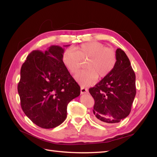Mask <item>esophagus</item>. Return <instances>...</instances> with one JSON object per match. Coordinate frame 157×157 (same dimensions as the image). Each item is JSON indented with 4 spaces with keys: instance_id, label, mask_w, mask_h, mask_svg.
<instances>
[{
    "instance_id": "1",
    "label": "esophagus",
    "mask_w": 157,
    "mask_h": 157,
    "mask_svg": "<svg viewBox=\"0 0 157 157\" xmlns=\"http://www.w3.org/2000/svg\"><path fill=\"white\" fill-rule=\"evenodd\" d=\"M81 94H86L88 93V90L84 87H81Z\"/></svg>"
}]
</instances>
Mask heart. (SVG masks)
Instances as JSON below:
<instances>
[{
    "label": "heart",
    "instance_id": "obj_1",
    "mask_svg": "<svg viewBox=\"0 0 157 157\" xmlns=\"http://www.w3.org/2000/svg\"><path fill=\"white\" fill-rule=\"evenodd\" d=\"M87 60L86 69L75 75V79L83 86L93 85L98 76L103 78L112 71L116 63V54L112 48H105L98 41L84 43L73 50L64 52L63 62L70 73L74 74L81 66V60Z\"/></svg>",
    "mask_w": 157,
    "mask_h": 157
}]
</instances>
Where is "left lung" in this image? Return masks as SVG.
<instances>
[{
	"label": "left lung",
	"mask_w": 157,
	"mask_h": 157,
	"mask_svg": "<svg viewBox=\"0 0 157 157\" xmlns=\"http://www.w3.org/2000/svg\"><path fill=\"white\" fill-rule=\"evenodd\" d=\"M116 63L112 71L89 89L94 99V119L99 123H117L127 117L136 94V74L125 52L116 51Z\"/></svg>",
	"instance_id": "8db88e82"
}]
</instances>
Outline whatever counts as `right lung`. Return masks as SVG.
Wrapping results in <instances>:
<instances>
[{
    "mask_svg": "<svg viewBox=\"0 0 157 157\" xmlns=\"http://www.w3.org/2000/svg\"><path fill=\"white\" fill-rule=\"evenodd\" d=\"M64 52L58 45L44 52L33 51L21 68L17 91L21 109L33 123L44 128L62 124L68 103L80 94V87L63 64Z\"/></svg>",
    "mask_w": 157,
    "mask_h": 157,
    "instance_id": "1",
    "label": "right lung"
}]
</instances>
